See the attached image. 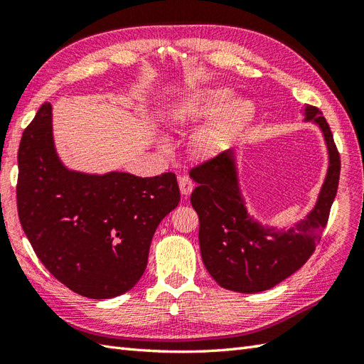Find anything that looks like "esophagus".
Wrapping results in <instances>:
<instances>
[{"instance_id":"34e87169","label":"esophagus","mask_w":364,"mask_h":364,"mask_svg":"<svg viewBox=\"0 0 364 364\" xmlns=\"http://www.w3.org/2000/svg\"><path fill=\"white\" fill-rule=\"evenodd\" d=\"M178 184H180V191H181V194L184 197H188L191 192H192V189H194V183H192V180H191L189 176H180V178H178Z\"/></svg>"}]
</instances>
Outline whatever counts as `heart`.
Instances as JSON below:
<instances>
[{
	"label": "heart",
	"mask_w": 364,
	"mask_h": 364,
	"mask_svg": "<svg viewBox=\"0 0 364 364\" xmlns=\"http://www.w3.org/2000/svg\"><path fill=\"white\" fill-rule=\"evenodd\" d=\"M233 100L235 92L225 87L197 89L176 107L175 117L183 123H196L211 119L220 112L198 139L200 149L213 153L241 131L253 115V105L249 100Z\"/></svg>",
	"instance_id": "b5f03b06"
}]
</instances>
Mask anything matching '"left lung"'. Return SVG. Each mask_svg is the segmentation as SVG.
I'll list each match as a JSON object with an SVG mask.
<instances>
[{"mask_svg":"<svg viewBox=\"0 0 364 364\" xmlns=\"http://www.w3.org/2000/svg\"><path fill=\"white\" fill-rule=\"evenodd\" d=\"M305 120L319 125L328 150V170L313 211L289 230L264 227L247 213L239 189L235 151L225 150L191 170L198 183L191 203L198 214V242L205 267L219 286L255 294L274 288L311 257L336 197L341 161L327 120L305 105Z\"/></svg>","mask_w":364,"mask_h":364,"instance_id":"1","label":"left lung"}]
</instances>
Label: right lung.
<instances>
[{
	"label": "right lung",
	"instance_id": "add662e5",
	"mask_svg": "<svg viewBox=\"0 0 364 364\" xmlns=\"http://www.w3.org/2000/svg\"><path fill=\"white\" fill-rule=\"evenodd\" d=\"M178 203L172 172L142 178L68 170L54 149L50 103L21 136L17 208L23 231L50 274L80 296L111 299L133 288L146 267L154 231Z\"/></svg>",
	"mask_w": 364,
	"mask_h": 364
}]
</instances>
